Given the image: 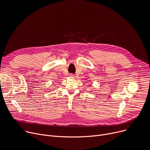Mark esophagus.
<instances>
[{"label": "esophagus", "instance_id": "obj_1", "mask_svg": "<svg viewBox=\"0 0 150 150\" xmlns=\"http://www.w3.org/2000/svg\"><path fill=\"white\" fill-rule=\"evenodd\" d=\"M69 76L71 77V78H74L75 75L74 74H69Z\"/></svg>", "mask_w": 150, "mask_h": 150}]
</instances>
